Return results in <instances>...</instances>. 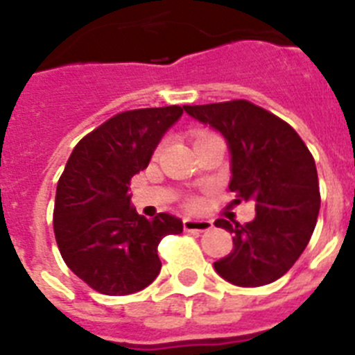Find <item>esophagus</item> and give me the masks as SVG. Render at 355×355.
<instances>
[{
    "instance_id": "1",
    "label": "esophagus",
    "mask_w": 355,
    "mask_h": 355,
    "mask_svg": "<svg viewBox=\"0 0 355 355\" xmlns=\"http://www.w3.org/2000/svg\"><path fill=\"white\" fill-rule=\"evenodd\" d=\"M213 227V224L209 220H193V218H184L183 220V229L188 233H205Z\"/></svg>"
}]
</instances>
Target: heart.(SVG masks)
I'll return each mask as SVG.
<instances>
[{
	"label": "heart",
	"mask_w": 355,
	"mask_h": 355,
	"mask_svg": "<svg viewBox=\"0 0 355 355\" xmlns=\"http://www.w3.org/2000/svg\"><path fill=\"white\" fill-rule=\"evenodd\" d=\"M206 133H200L199 137H197V139H200V137H205ZM200 205V200L197 199V197H188L187 199V208H190V209H193V208H197V206Z\"/></svg>",
	"instance_id": "obj_1"
}]
</instances>
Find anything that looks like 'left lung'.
<instances>
[{"instance_id": "8db88e82", "label": "left lung", "mask_w": 355, "mask_h": 355, "mask_svg": "<svg viewBox=\"0 0 355 355\" xmlns=\"http://www.w3.org/2000/svg\"><path fill=\"white\" fill-rule=\"evenodd\" d=\"M183 108L227 140L234 205L256 202L252 222L215 220L216 227L234 234L233 250L213 263L215 270L234 286L274 283L300 258L315 231L320 211L315 158L288 122L245 99Z\"/></svg>"}]
</instances>
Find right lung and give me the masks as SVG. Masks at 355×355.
<instances>
[{"instance_id": "right-lung-1", "label": "right lung", "mask_w": 355, "mask_h": 355, "mask_svg": "<svg viewBox=\"0 0 355 355\" xmlns=\"http://www.w3.org/2000/svg\"><path fill=\"white\" fill-rule=\"evenodd\" d=\"M181 106L128 110L85 135L56 187L53 229L65 265L103 295H130L159 274L158 245L183 233L168 213L153 220L130 206V181L147 168Z\"/></svg>"}]
</instances>
